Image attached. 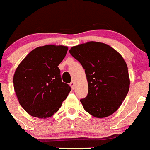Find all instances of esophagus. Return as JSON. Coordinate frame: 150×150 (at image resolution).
<instances>
[{
	"mask_svg": "<svg viewBox=\"0 0 150 150\" xmlns=\"http://www.w3.org/2000/svg\"><path fill=\"white\" fill-rule=\"evenodd\" d=\"M70 86H71L72 89H74V87H75V83H74V81H71V83H70Z\"/></svg>",
	"mask_w": 150,
	"mask_h": 150,
	"instance_id": "obj_1",
	"label": "esophagus"
}]
</instances>
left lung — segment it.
Segmentation results:
<instances>
[{
  "label": "left lung",
  "instance_id": "1",
  "mask_svg": "<svg viewBox=\"0 0 150 150\" xmlns=\"http://www.w3.org/2000/svg\"><path fill=\"white\" fill-rule=\"evenodd\" d=\"M69 52L86 74L88 95L80 99L85 110L97 118L110 116L129 90L128 67L122 55L108 45L93 41L74 46Z\"/></svg>",
  "mask_w": 150,
  "mask_h": 150
}]
</instances>
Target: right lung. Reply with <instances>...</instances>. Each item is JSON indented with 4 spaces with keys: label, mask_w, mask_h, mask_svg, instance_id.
Listing matches in <instances>:
<instances>
[{
    "label": "right lung",
    "mask_w": 150,
    "mask_h": 150,
    "mask_svg": "<svg viewBox=\"0 0 150 150\" xmlns=\"http://www.w3.org/2000/svg\"><path fill=\"white\" fill-rule=\"evenodd\" d=\"M67 47L46 45L34 49L23 59L13 76L19 104L30 116L50 117L59 110L71 91L62 81L60 69Z\"/></svg>",
    "instance_id": "1"
}]
</instances>
